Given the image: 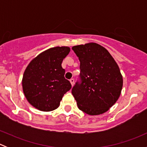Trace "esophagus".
Instances as JSON below:
<instances>
[{
    "label": "esophagus",
    "instance_id": "obj_1",
    "mask_svg": "<svg viewBox=\"0 0 147 147\" xmlns=\"http://www.w3.org/2000/svg\"><path fill=\"white\" fill-rule=\"evenodd\" d=\"M69 82H70L71 84H72V86L74 85V83H75V80L73 79V78H72V79L69 80Z\"/></svg>",
    "mask_w": 147,
    "mask_h": 147
}]
</instances>
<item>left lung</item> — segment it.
Masks as SVG:
<instances>
[{
	"instance_id": "left-lung-1",
	"label": "left lung",
	"mask_w": 147,
	"mask_h": 147,
	"mask_svg": "<svg viewBox=\"0 0 147 147\" xmlns=\"http://www.w3.org/2000/svg\"><path fill=\"white\" fill-rule=\"evenodd\" d=\"M80 62V81L72 89L78 108L90 115L106 112L119 99L123 85L119 66L94 42L72 47Z\"/></svg>"
}]
</instances>
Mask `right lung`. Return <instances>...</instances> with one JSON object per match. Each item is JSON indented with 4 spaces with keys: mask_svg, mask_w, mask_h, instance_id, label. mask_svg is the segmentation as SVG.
I'll return each mask as SVG.
<instances>
[{
    "mask_svg": "<svg viewBox=\"0 0 147 147\" xmlns=\"http://www.w3.org/2000/svg\"><path fill=\"white\" fill-rule=\"evenodd\" d=\"M69 51L68 47H52L38 55L26 67L22 81L23 92L36 109L44 112L57 109L72 87L61 65Z\"/></svg>",
    "mask_w": 147,
    "mask_h": 147,
    "instance_id": "add662e5",
    "label": "right lung"
}]
</instances>
